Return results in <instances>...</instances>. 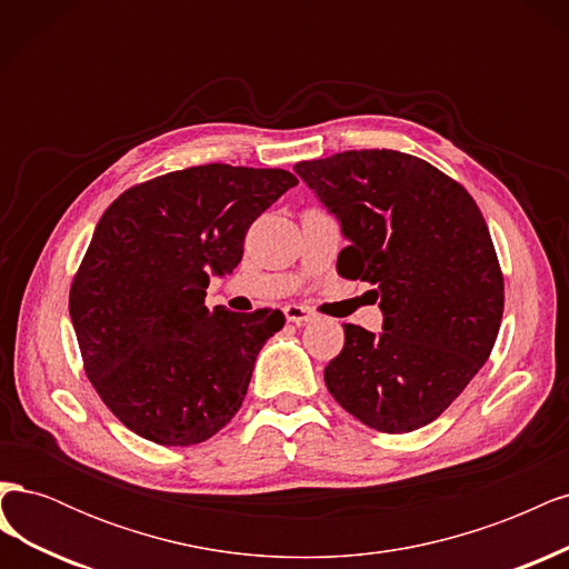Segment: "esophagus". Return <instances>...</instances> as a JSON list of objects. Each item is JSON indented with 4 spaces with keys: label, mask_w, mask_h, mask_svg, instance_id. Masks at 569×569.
<instances>
[{
    "label": "esophagus",
    "mask_w": 569,
    "mask_h": 569,
    "mask_svg": "<svg viewBox=\"0 0 569 569\" xmlns=\"http://www.w3.org/2000/svg\"><path fill=\"white\" fill-rule=\"evenodd\" d=\"M284 318L289 322H295V325H303V322L313 318V311H311V308H306V306L291 303V306H284Z\"/></svg>",
    "instance_id": "esophagus-1"
}]
</instances>
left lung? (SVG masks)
<instances>
[{"mask_svg":"<svg viewBox=\"0 0 569 569\" xmlns=\"http://www.w3.org/2000/svg\"><path fill=\"white\" fill-rule=\"evenodd\" d=\"M349 247L339 274L375 284L382 332L343 325L325 368L335 401L403 435L437 420L487 363L503 318V272L479 206L439 168L391 149L295 166Z\"/></svg>","mask_w":569,"mask_h":569,"instance_id":"8db88e82","label":"left lung"}]
</instances>
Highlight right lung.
I'll return each instance as SVG.
<instances>
[{"label": "right lung", "mask_w": 569, "mask_h": 569, "mask_svg": "<svg viewBox=\"0 0 569 569\" xmlns=\"http://www.w3.org/2000/svg\"><path fill=\"white\" fill-rule=\"evenodd\" d=\"M299 180L209 163L126 189L97 222L68 311L82 366L113 416L161 446L211 439L242 408L270 308H206L211 274L242 261L251 222Z\"/></svg>", "instance_id": "right-lung-1"}]
</instances>
